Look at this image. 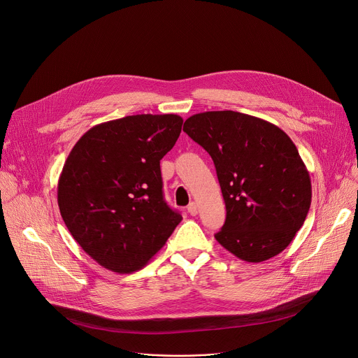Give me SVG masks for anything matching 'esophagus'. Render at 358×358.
Wrapping results in <instances>:
<instances>
[{
    "label": "esophagus",
    "mask_w": 358,
    "mask_h": 358,
    "mask_svg": "<svg viewBox=\"0 0 358 358\" xmlns=\"http://www.w3.org/2000/svg\"><path fill=\"white\" fill-rule=\"evenodd\" d=\"M187 211L189 213V215H192V217H195L196 214H198V206L195 202H189V206L187 207Z\"/></svg>",
    "instance_id": "1"
}]
</instances>
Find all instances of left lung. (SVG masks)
Listing matches in <instances>:
<instances>
[{"label":"left lung","instance_id":"8db88e82","mask_svg":"<svg viewBox=\"0 0 358 358\" xmlns=\"http://www.w3.org/2000/svg\"><path fill=\"white\" fill-rule=\"evenodd\" d=\"M208 151L225 201L215 239L258 264L289 246L308 217L312 182L290 137L259 117L232 110L188 117L182 129Z\"/></svg>","mask_w":358,"mask_h":358}]
</instances>
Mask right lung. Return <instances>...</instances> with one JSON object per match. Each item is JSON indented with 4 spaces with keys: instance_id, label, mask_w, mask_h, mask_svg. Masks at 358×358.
<instances>
[{
    "instance_id": "right-lung-1",
    "label": "right lung",
    "mask_w": 358,
    "mask_h": 358,
    "mask_svg": "<svg viewBox=\"0 0 358 358\" xmlns=\"http://www.w3.org/2000/svg\"><path fill=\"white\" fill-rule=\"evenodd\" d=\"M182 119L136 115L100 123L73 145L58 181V206L82 249L116 273L145 266L182 217L163 195L160 160Z\"/></svg>"
}]
</instances>
